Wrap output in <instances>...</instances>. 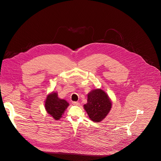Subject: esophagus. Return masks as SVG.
Masks as SVG:
<instances>
[{
  "label": "esophagus",
  "instance_id": "34e87169",
  "mask_svg": "<svg viewBox=\"0 0 161 161\" xmlns=\"http://www.w3.org/2000/svg\"><path fill=\"white\" fill-rule=\"evenodd\" d=\"M72 104H73V105H74V106H79V105H80V103H79V102H75V101L72 102Z\"/></svg>",
  "mask_w": 161,
  "mask_h": 161
}]
</instances>
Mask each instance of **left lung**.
Wrapping results in <instances>:
<instances>
[{"label":"left lung","mask_w":161,"mask_h":161,"mask_svg":"<svg viewBox=\"0 0 161 161\" xmlns=\"http://www.w3.org/2000/svg\"><path fill=\"white\" fill-rule=\"evenodd\" d=\"M112 107V102L107 94L101 89L91 91L87 94V103L84 105L89 118L95 122L103 120Z\"/></svg>","instance_id":"1"}]
</instances>
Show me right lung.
Wrapping results in <instances>:
<instances>
[{"label":"right lung","instance_id":"right-lung-1","mask_svg":"<svg viewBox=\"0 0 161 161\" xmlns=\"http://www.w3.org/2000/svg\"><path fill=\"white\" fill-rule=\"evenodd\" d=\"M69 105V104L65 100L59 99L57 93L53 92L47 96L45 101L47 112L55 120H58L62 117V115Z\"/></svg>","mask_w":161,"mask_h":161}]
</instances>
